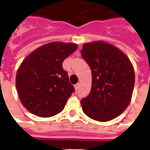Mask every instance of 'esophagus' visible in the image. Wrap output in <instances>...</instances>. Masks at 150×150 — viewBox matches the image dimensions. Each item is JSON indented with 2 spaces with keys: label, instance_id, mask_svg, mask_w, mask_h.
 I'll return each mask as SVG.
<instances>
[{
  "label": "esophagus",
  "instance_id": "esophagus-1",
  "mask_svg": "<svg viewBox=\"0 0 150 150\" xmlns=\"http://www.w3.org/2000/svg\"><path fill=\"white\" fill-rule=\"evenodd\" d=\"M79 83H76V84H75V90H78V88H79Z\"/></svg>",
  "mask_w": 150,
  "mask_h": 150
}]
</instances>
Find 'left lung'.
Wrapping results in <instances>:
<instances>
[{
	"instance_id": "left-lung-1",
	"label": "left lung",
	"mask_w": 150,
	"mask_h": 150,
	"mask_svg": "<svg viewBox=\"0 0 150 150\" xmlns=\"http://www.w3.org/2000/svg\"><path fill=\"white\" fill-rule=\"evenodd\" d=\"M81 54L92 71L91 92L80 101L83 111L99 122L115 119L132 100L133 66L122 51L105 41L83 44Z\"/></svg>"
}]
</instances>
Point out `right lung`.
I'll list each match as a JSON object with an SVG mask.
<instances>
[{
	"instance_id": "1",
	"label": "right lung",
	"mask_w": 150,
	"mask_h": 150,
	"mask_svg": "<svg viewBox=\"0 0 150 150\" xmlns=\"http://www.w3.org/2000/svg\"><path fill=\"white\" fill-rule=\"evenodd\" d=\"M77 47L74 43H48L23 61L17 71L16 88L22 104L31 114L49 118L62 111L75 91L62 62Z\"/></svg>"
}]
</instances>
